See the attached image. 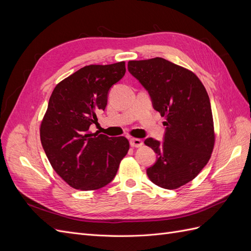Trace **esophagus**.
<instances>
[{
    "label": "esophagus",
    "mask_w": 251,
    "mask_h": 251,
    "mask_svg": "<svg viewBox=\"0 0 251 251\" xmlns=\"http://www.w3.org/2000/svg\"><path fill=\"white\" fill-rule=\"evenodd\" d=\"M130 144H131V147H133V148H140L143 144V142H142V140H140L138 138H131L130 139Z\"/></svg>",
    "instance_id": "1"
}]
</instances>
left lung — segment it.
Returning a JSON list of instances; mask_svg holds the SVG:
<instances>
[{
	"mask_svg": "<svg viewBox=\"0 0 251 251\" xmlns=\"http://www.w3.org/2000/svg\"><path fill=\"white\" fill-rule=\"evenodd\" d=\"M127 70L148 91L153 108L165 117L162 141L144 140L157 156L148 176L162 188H178L198 176L214 149L208 94L193 72L162 57L130 60Z\"/></svg>",
	"mask_w": 251,
	"mask_h": 251,
	"instance_id": "left-lung-1",
	"label": "left lung"
}]
</instances>
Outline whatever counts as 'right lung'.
Masks as SVG:
<instances>
[{
    "label": "right lung",
    "mask_w": 251,
    "mask_h": 251,
    "mask_svg": "<svg viewBox=\"0 0 251 251\" xmlns=\"http://www.w3.org/2000/svg\"><path fill=\"white\" fill-rule=\"evenodd\" d=\"M125 73V62L86 66L60 81L50 96L41 125L42 146L53 170L73 188L93 191L109 184L130 149L123 136L89 132Z\"/></svg>",
    "instance_id": "1"
}]
</instances>
